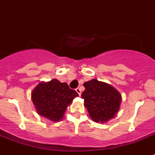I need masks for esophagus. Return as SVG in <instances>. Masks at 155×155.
<instances>
[{"label": "esophagus", "instance_id": "esophagus-1", "mask_svg": "<svg viewBox=\"0 0 155 155\" xmlns=\"http://www.w3.org/2000/svg\"><path fill=\"white\" fill-rule=\"evenodd\" d=\"M75 91H76V92H77L78 94L80 95H81V90H80V88H79V87H78V88H76V89H75Z\"/></svg>", "mask_w": 155, "mask_h": 155}]
</instances>
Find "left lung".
Wrapping results in <instances>:
<instances>
[{
  "label": "left lung",
  "mask_w": 155,
  "mask_h": 155,
  "mask_svg": "<svg viewBox=\"0 0 155 155\" xmlns=\"http://www.w3.org/2000/svg\"><path fill=\"white\" fill-rule=\"evenodd\" d=\"M84 86L85 90L81 97L92 120L105 123L113 119L120 109V92L112 85L96 79L85 82Z\"/></svg>",
  "instance_id": "1"
}]
</instances>
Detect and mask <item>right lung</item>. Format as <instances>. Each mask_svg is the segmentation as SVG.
Returning a JSON list of instances; mask_svg holds the SVG:
<instances>
[{"mask_svg":"<svg viewBox=\"0 0 155 155\" xmlns=\"http://www.w3.org/2000/svg\"><path fill=\"white\" fill-rule=\"evenodd\" d=\"M79 94L71 89L67 83L56 79L40 82L31 92V99L38 115L54 122L63 118L68 106Z\"/></svg>","mask_w":155,"mask_h":155,"instance_id":"1","label":"right lung"}]
</instances>
